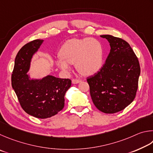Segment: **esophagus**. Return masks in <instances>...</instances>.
Returning <instances> with one entry per match:
<instances>
[{
    "instance_id": "34e87169",
    "label": "esophagus",
    "mask_w": 153,
    "mask_h": 153,
    "mask_svg": "<svg viewBox=\"0 0 153 153\" xmlns=\"http://www.w3.org/2000/svg\"><path fill=\"white\" fill-rule=\"evenodd\" d=\"M81 82V80H79V79H72V82L73 84H77V83H79V82Z\"/></svg>"
}]
</instances>
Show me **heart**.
<instances>
[{"mask_svg":"<svg viewBox=\"0 0 153 153\" xmlns=\"http://www.w3.org/2000/svg\"><path fill=\"white\" fill-rule=\"evenodd\" d=\"M61 58L56 60L62 71L68 72L71 64L83 74L90 75L99 71L103 61V50L101 42L94 38L72 39L66 41L60 50Z\"/></svg>","mask_w":153,"mask_h":153,"instance_id":"b5f03b06","label":"heart"}]
</instances>
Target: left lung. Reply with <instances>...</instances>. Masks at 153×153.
<instances>
[{
	"label": "left lung",
	"mask_w": 153,
	"mask_h": 153,
	"mask_svg": "<svg viewBox=\"0 0 153 153\" xmlns=\"http://www.w3.org/2000/svg\"><path fill=\"white\" fill-rule=\"evenodd\" d=\"M111 46L102 68L88 77L92 101L99 110L114 114L132 102L136 95L140 67L138 59L127 42L110 35H103Z\"/></svg>",
	"instance_id": "8db88e82"
}]
</instances>
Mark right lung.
Returning a JSON list of instances; mask_svg holds the SVG:
<instances>
[{
	"label": "right lung",
	"instance_id": "add662e5",
	"mask_svg": "<svg viewBox=\"0 0 153 153\" xmlns=\"http://www.w3.org/2000/svg\"><path fill=\"white\" fill-rule=\"evenodd\" d=\"M44 42L35 39L21 48L16 56L11 75L12 87L21 108L37 118H48L60 111L64 106V95L71 86V80L48 76L41 80H30L27 72L33 53Z\"/></svg>",
	"mask_w": 153,
	"mask_h": 153
}]
</instances>
